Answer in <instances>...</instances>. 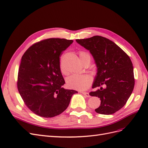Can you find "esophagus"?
I'll return each instance as SVG.
<instances>
[{
	"label": "esophagus",
	"instance_id": "obj_1",
	"mask_svg": "<svg viewBox=\"0 0 148 148\" xmlns=\"http://www.w3.org/2000/svg\"><path fill=\"white\" fill-rule=\"evenodd\" d=\"M82 93L83 94V95H84V96H86L88 97H90V95H89V94L88 92H82Z\"/></svg>",
	"mask_w": 148,
	"mask_h": 148
}]
</instances>
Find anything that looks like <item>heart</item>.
<instances>
[{
  "label": "heart",
  "instance_id": "1",
  "mask_svg": "<svg viewBox=\"0 0 148 148\" xmlns=\"http://www.w3.org/2000/svg\"><path fill=\"white\" fill-rule=\"evenodd\" d=\"M79 56L80 59H83V58L85 57H88L90 59V56H89V53L85 52H80ZM60 69L62 72L65 73V71L62 65H60ZM66 83L67 85L71 88L84 89L87 88L89 86V84H91V78L89 76L86 75L76 73L67 78Z\"/></svg>",
  "mask_w": 148,
  "mask_h": 148
}]
</instances>
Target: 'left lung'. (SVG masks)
<instances>
[{
	"instance_id": "1",
	"label": "left lung",
	"mask_w": 148,
	"mask_h": 148,
	"mask_svg": "<svg viewBox=\"0 0 148 148\" xmlns=\"http://www.w3.org/2000/svg\"><path fill=\"white\" fill-rule=\"evenodd\" d=\"M76 41L89 51L97 66L92 88L100 89L89 93L101 99L95 111L104 115L114 114L126 104L133 90L135 79L130 59L115 42L100 36Z\"/></svg>"
}]
</instances>
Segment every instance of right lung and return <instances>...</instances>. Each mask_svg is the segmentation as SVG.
<instances>
[{"instance_id":"add662e5","label":"right lung","mask_w":148,"mask_h":148,"mask_svg":"<svg viewBox=\"0 0 148 148\" xmlns=\"http://www.w3.org/2000/svg\"><path fill=\"white\" fill-rule=\"evenodd\" d=\"M73 42L60 38L43 40L31 46L21 57L18 89L26 106L40 117L60 115L78 92L62 87L65 82L60 67L61 52Z\"/></svg>"}]
</instances>
